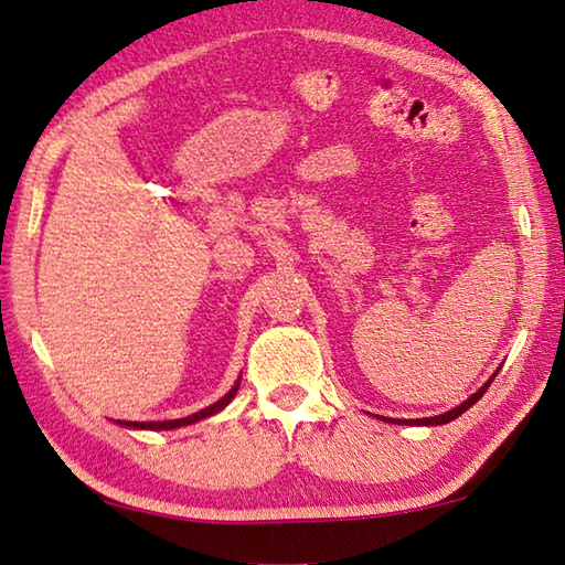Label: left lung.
Listing matches in <instances>:
<instances>
[{"mask_svg":"<svg viewBox=\"0 0 565 565\" xmlns=\"http://www.w3.org/2000/svg\"><path fill=\"white\" fill-rule=\"evenodd\" d=\"M499 374V370L491 374V377L483 382V387L481 390H477L471 394L469 399H463L459 407H454V409H449V412H444V414H437V417H424V419H387V417H377V419H384V422H392V424H419V427H437V424H449V422H454L457 417H461L463 412H467L469 407H473V404H477L483 394H487V390H489V384L493 382V377H497Z\"/></svg>","mask_w":565,"mask_h":565,"instance_id":"1","label":"left lung"}]
</instances>
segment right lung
<instances>
[{
	"label": "right lung",
	"mask_w": 565,
	"mask_h": 565,
	"mask_svg": "<svg viewBox=\"0 0 565 565\" xmlns=\"http://www.w3.org/2000/svg\"><path fill=\"white\" fill-rule=\"evenodd\" d=\"M237 390H241V377L235 380V384L231 387V392L225 394V397H221V399H217L215 404H211V407H205V409H201V412L191 414V417L168 419V422H121V419H118L116 424H121V427H126V429H143V431H168V429L188 427V424H195V422H201V419L213 417V414H217V412H223V409L227 407V404L233 402V397L237 394Z\"/></svg>",
	"instance_id": "add662e5"
}]
</instances>
